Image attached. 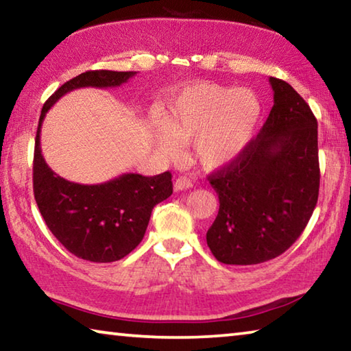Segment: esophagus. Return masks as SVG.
Wrapping results in <instances>:
<instances>
[{
    "instance_id": "esophagus-1",
    "label": "esophagus",
    "mask_w": 351,
    "mask_h": 351,
    "mask_svg": "<svg viewBox=\"0 0 351 351\" xmlns=\"http://www.w3.org/2000/svg\"><path fill=\"white\" fill-rule=\"evenodd\" d=\"M192 186H193L192 181L187 180V178H184V176L176 178V181L173 182L175 192H181V190H187V189H190Z\"/></svg>"
}]
</instances>
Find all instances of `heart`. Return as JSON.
<instances>
[{
  "mask_svg": "<svg viewBox=\"0 0 351 351\" xmlns=\"http://www.w3.org/2000/svg\"><path fill=\"white\" fill-rule=\"evenodd\" d=\"M263 114L257 94L247 88L201 82L171 97L164 116L152 114L154 145L178 159L182 142L192 141V156L206 170L234 164L252 144Z\"/></svg>",
  "mask_w": 351,
  "mask_h": 351,
  "instance_id": "b5f03b06",
  "label": "heart"
}]
</instances>
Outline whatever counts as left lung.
Returning <instances> with one entry per match:
<instances>
[{"label":"left lung","instance_id":"1","mask_svg":"<svg viewBox=\"0 0 351 351\" xmlns=\"http://www.w3.org/2000/svg\"><path fill=\"white\" fill-rule=\"evenodd\" d=\"M274 106L243 156L209 176L219 199L206 240L224 265H258L304 232L319 197L317 121L289 83L269 77Z\"/></svg>","mask_w":351,"mask_h":351}]
</instances>
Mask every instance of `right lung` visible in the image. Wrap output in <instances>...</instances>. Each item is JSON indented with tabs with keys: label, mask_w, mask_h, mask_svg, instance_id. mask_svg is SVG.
<instances>
[{
	"label": "right lung",
	"mask_w": 351,
	"mask_h": 351,
	"mask_svg": "<svg viewBox=\"0 0 351 351\" xmlns=\"http://www.w3.org/2000/svg\"><path fill=\"white\" fill-rule=\"evenodd\" d=\"M136 71H86L62 85L46 100L34 152V195L41 217L56 239L75 257L110 263L128 255L144 239L153 207L173 192L171 173H123L102 184H77L46 164L40 147L41 123L58 99L79 88H116Z\"/></svg>",
	"instance_id": "right-lung-1"
}]
</instances>
